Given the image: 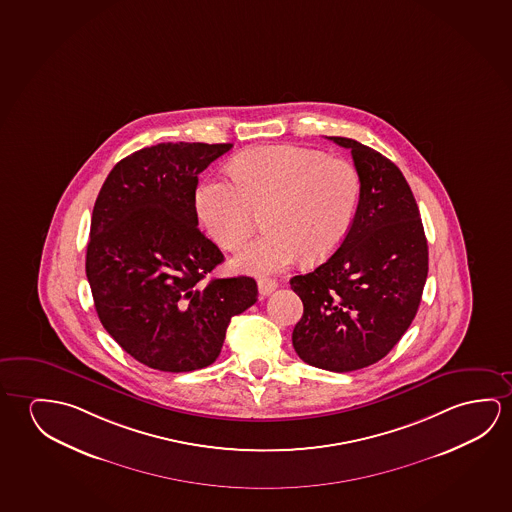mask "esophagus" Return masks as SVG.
Masks as SVG:
<instances>
[{
	"instance_id": "1",
	"label": "esophagus",
	"mask_w": 512,
	"mask_h": 512,
	"mask_svg": "<svg viewBox=\"0 0 512 512\" xmlns=\"http://www.w3.org/2000/svg\"><path fill=\"white\" fill-rule=\"evenodd\" d=\"M259 294L260 296H269L271 292L276 291V287H278V282L273 280V278H259Z\"/></svg>"
}]
</instances>
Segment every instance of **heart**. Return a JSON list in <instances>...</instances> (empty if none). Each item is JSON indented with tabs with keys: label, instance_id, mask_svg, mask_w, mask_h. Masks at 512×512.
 I'll use <instances>...</instances> for the list:
<instances>
[{
	"label": "heart",
	"instance_id": "b5f03b06",
	"mask_svg": "<svg viewBox=\"0 0 512 512\" xmlns=\"http://www.w3.org/2000/svg\"><path fill=\"white\" fill-rule=\"evenodd\" d=\"M228 172L234 182L211 179L198 186L195 209L205 232L227 252L239 250L266 214L268 234L237 255V271L278 273L301 255L321 262L349 236L362 179L347 159L271 145L239 154Z\"/></svg>",
	"mask_w": 512,
	"mask_h": 512
}]
</instances>
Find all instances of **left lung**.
Listing matches in <instances>:
<instances>
[{
  "instance_id": "1",
  "label": "left lung",
  "mask_w": 512,
  "mask_h": 512,
  "mask_svg": "<svg viewBox=\"0 0 512 512\" xmlns=\"http://www.w3.org/2000/svg\"><path fill=\"white\" fill-rule=\"evenodd\" d=\"M362 195L346 241L307 275L291 278L303 301L292 346L308 365L351 372L379 362L417 315L429 252L418 205L401 170L351 138Z\"/></svg>"
}]
</instances>
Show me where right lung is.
<instances>
[{
    "mask_svg": "<svg viewBox=\"0 0 512 512\" xmlns=\"http://www.w3.org/2000/svg\"><path fill=\"white\" fill-rule=\"evenodd\" d=\"M232 143H158L118 161L95 200L87 278L104 330L150 369L191 372L220 356L228 323L257 301L250 276L214 278L198 175Z\"/></svg>",
    "mask_w": 512,
    "mask_h": 512,
    "instance_id": "obj_1",
    "label": "right lung"
}]
</instances>
